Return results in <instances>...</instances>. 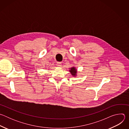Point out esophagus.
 Here are the masks:
<instances>
[{"label": "esophagus", "instance_id": "1", "mask_svg": "<svg viewBox=\"0 0 129 129\" xmlns=\"http://www.w3.org/2000/svg\"><path fill=\"white\" fill-rule=\"evenodd\" d=\"M61 65H62L61 62H58L57 63V66L60 67V66H61Z\"/></svg>", "mask_w": 129, "mask_h": 129}]
</instances>
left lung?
Here are the masks:
<instances>
[{"mask_svg": "<svg viewBox=\"0 0 129 129\" xmlns=\"http://www.w3.org/2000/svg\"><path fill=\"white\" fill-rule=\"evenodd\" d=\"M70 71V73H71V75L73 76H75L76 75V73H77V70L75 69V67H72L71 68L70 70H69Z\"/></svg>", "mask_w": 129, "mask_h": 129, "instance_id": "1", "label": "left lung"}]
</instances>
